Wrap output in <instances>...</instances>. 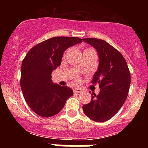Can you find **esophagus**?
<instances>
[{
  "mask_svg": "<svg viewBox=\"0 0 148 148\" xmlns=\"http://www.w3.org/2000/svg\"><path fill=\"white\" fill-rule=\"evenodd\" d=\"M73 92H74V93H80V92H82V89H74L73 90Z\"/></svg>",
  "mask_w": 148,
  "mask_h": 148,
  "instance_id": "34e87169",
  "label": "esophagus"
}]
</instances>
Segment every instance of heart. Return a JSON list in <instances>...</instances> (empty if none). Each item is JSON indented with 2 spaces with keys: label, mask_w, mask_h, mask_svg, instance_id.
Returning <instances> with one entry per match:
<instances>
[{
  "label": "heart",
  "mask_w": 148,
  "mask_h": 148,
  "mask_svg": "<svg viewBox=\"0 0 148 148\" xmlns=\"http://www.w3.org/2000/svg\"><path fill=\"white\" fill-rule=\"evenodd\" d=\"M88 50H92V49H85V50H84V51H88ZM75 82H78V79H75Z\"/></svg>",
  "instance_id": "heart-1"
}]
</instances>
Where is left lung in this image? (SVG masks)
Here are the masks:
<instances>
[{
    "label": "left lung",
    "instance_id": "left-lung-1",
    "mask_svg": "<svg viewBox=\"0 0 148 148\" xmlns=\"http://www.w3.org/2000/svg\"><path fill=\"white\" fill-rule=\"evenodd\" d=\"M83 40L92 46L99 55V67L92 84H99L100 92L98 95L92 92L90 102L82 108L90 119L103 122L113 117L125 103L130 86V73L121 53L105 40L91 38Z\"/></svg>",
    "mask_w": 148,
    "mask_h": 148
}]
</instances>
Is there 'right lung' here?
Here are the masks:
<instances>
[{
  "instance_id": "add662e5",
  "label": "right lung",
  "mask_w": 148,
  "mask_h": 148,
  "mask_svg": "<svg viewBox=\"0 0 148 148\" xmlns=\"http://www.w3.org/2000/svg\"><path fill=\"white\" fill-rule=\"evenodd\" d=\"M81 42L78 37L51 38L34 46L23 58L21 87L26 102L38 116H55L73 95L70 87L53 84L51 74L61 65L64 51Z\"/></svg>"
}]
</instances>
